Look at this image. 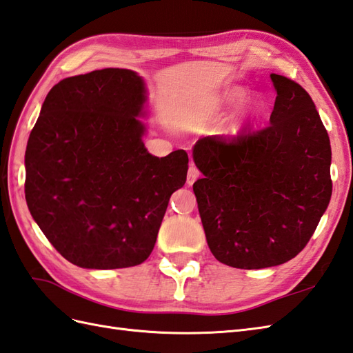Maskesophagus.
<instances>
[{
    "instance_id": "34e87169",
    "label": "esophagus",
    "mask_w": 353,
    "mask_h": 353,
    "mask_svg": "<svg viewBox=\"0 0 353 353\" xmlns=\"http://www.w3.org/2000/svg\"><path fill=\"white\" fill-rule=\"evenodd\" d=\"M200 177V171L195 165H191L190 170H188V176H186V183L192 185L196 179Z\"/></svg>"
}]
</instances>
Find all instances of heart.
Masks as SVG:
<instances>
[{
	"label": "heart",
	"mask_w": 353,
	"mask_h": 353,
	"mask_svg": "<svg viewBox=\"0 0 353 353\" xmlns=\"http://www.w3.org/2000/svg\"><path fill=\"white\" fill-rule=\"evenodd\" d=\"M245 97V90L241 87H232L225 90V92L218 97V106L219 108H230V106L236 105L237 102H241ZM261 108H263V102L259 97H250L242 108V112L237 117L234 128L239 129L245 123L252 120L256 116H259Z\"/></svg>",
	"instance_id": "1"
}]
</instances>
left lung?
<instances>
[{"label": "left lung", "mask_w": 353, "mask_h": 353, "mask_svg": "<svg viewBox=\"0 0 353 353\" xmlns=\"http://www.w3.org/2000/svg\"><path fill=\"white\" fill-rule=\"evenodd\" d=\"M270 125L236 138H200L194 194L209 248L239 269L283 265L304 250L330 204L331 144L310 94L270 73Z\"/></svg>", "instance_id": "obj_1"}]
</instances>
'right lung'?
I'll list each match as a JSON object with an SVG mask.
<instances>
[{
	"instance_id": "1",
	"label": "right lung",
	"mask_w": 353,
	"mask_h": 353,
	"mask_svg": "<svg viewBox=\"0 0 353 353\" xmlns=\"http://www.w3.org/2000/svg\"><path fill=\"white\" fill-rule=\"evenodd\" d=\"M144 79L102 69L55 84L26 152V200L52 247L85 269L141 265L170 196L186 182L188 154L158 158L143 143Z\"/></svg>"
}]
</instances>
